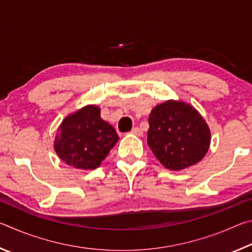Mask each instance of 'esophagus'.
<instances>
[{
    "label": "esophagus",
    "mask_w": 252,
    "mask_h": 252,
    "mask_svg": "<svg viewBox=\"0 0 252 252\" xmlns=\"http://www.w3.org/2000/svg\"><path fill=\"white\" fill-rule=\"evenodd\" d=\"M131 133H132V134H134V135L141 136V135L143 134V132H142V130H141V129H140V127H138V126H134L133 129L131 130Z\"/></svg>",
    "instance_id": "esophagus-1"
}]
</instances>
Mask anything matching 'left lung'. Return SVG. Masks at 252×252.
Masks as SVG:
<instances>
[{"label": "left lung", "instance_id": "1", "mask_svg": "<svg viewBox=\"0 0 252 252\" xmlns=\"http://www.w3.org/2000/svg\"><path fill=\"white\" fill-rule=\"evenodd\" d=\"M148 144L167 169L179 171L206 156L211 134L204 119L192 105L169 100L149 116Z\"/></svg>", "mask_w": 252, "mask_h": 252}]
</instances>
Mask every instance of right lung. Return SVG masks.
<instances>
[{"label": "right lung", "mask_w": 252, "mask_h": 252, "mask_svg": "<svg viewBox=\"0 0 252 252\" xmlns=\"http://www.w3.org/2000/svg\"><path fill=\"white\" fill-rule=\"evenodd\" d=\"M118 140L114 127L101 119L99 106L87 105L62 121L55 135L54 150L70 167L93 170Z\"/></svg>", "instance_id": "right-lung-1"}]
</instances>
